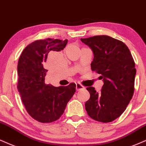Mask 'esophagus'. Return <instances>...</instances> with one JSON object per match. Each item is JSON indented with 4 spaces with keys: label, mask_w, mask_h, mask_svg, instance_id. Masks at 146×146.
I'll return each instance as SVG.
<instances>
[{
    "label": "esophagus",
    "mask_w": 146,
    "mask_h": 146,
    "mask_svg": "<svg viewBox=\"0 0 146 146\" xmlns=\"http://www.w3.org/2000/svg\"><path fill=\"white\" fill-rule=\"evenodd\" d=\"M76 89L77 91H79V90H81V89H84V86H82V84H79V83H77L76 84Z\"/></svg>",
    "instance_id": "1"
}]
</instances>
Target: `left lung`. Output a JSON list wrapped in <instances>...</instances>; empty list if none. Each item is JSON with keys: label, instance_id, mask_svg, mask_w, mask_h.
Returning <instances> with one entry per match:
<instances>
[{"label": "left lung", "instance_id": "left-lung-1", "mask_svg": "<svg viewBox=\"0 0 146 146\" xmlns=\"http://www.w3.org/2000/svg\"><path fill=\"white\" fill-rule=\"evenodd\" d=\"M80 40L92 50L91 70L100 74L104 85L100 93L89 87L85 109L91 118L102 123L113 121L125 111L134 93L135 65L129 48L108 36H95Z\"/></svg>", "mask_w": 146, "mask_h": 146}]
</instances>
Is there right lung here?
Masks as SVG:
<instances>
[{"instance_id":"1","label":"right lung","mask_w":146,"mask_h":146,"mask_svg":"<svg viewBox=\"0 0 146 146\" xmlns=\"http://www.w3.org/2000/svg\"><path fill=\"white\" fill-rule=\"evenodd\" d=\"M68 40H36L23 49L17 64V89L30 116L42 123L55 121L64 114L68 102L76 92V84L56 87L44 82L50 51L64 49Z\"/></svg>"}]
</instances>
